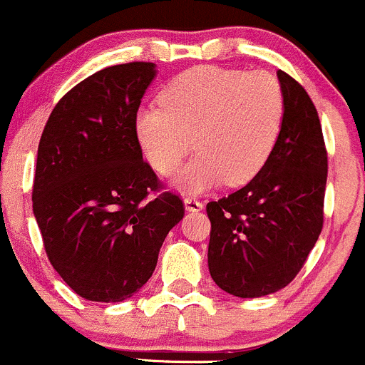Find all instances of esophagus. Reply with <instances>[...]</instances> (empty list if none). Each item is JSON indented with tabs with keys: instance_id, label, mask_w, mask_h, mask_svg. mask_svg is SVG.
<instances>
[{
	"instance_id": "esophagus-1",
	"label": "esophagus",
	"mask_w": 365,
	"mask_h": 365,
	"mask_svg": "<svg viewBox=\"0 0 365 365\" xmlns=\"http://www.w3.org/2000/svg\"><path fill=\"white\" fill-rule=\"evenodd\" d=\"M184 209L190 212H198L204 209V204H202L200 200H197V198L187 197V198H184Z\"/></svg>"
}]
</instances>
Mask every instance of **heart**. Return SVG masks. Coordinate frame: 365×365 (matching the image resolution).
I'll return each mask as SVG.
<instances>
[{
    "label": "heart",
    "instance_id": "heart-1",
    "mask_svg": "<svg viewBox=\"0 0 365 365\" xmlns=\"http://www.w3.org/2000/svg\"><path fill=\"white\" fill-rule=\"evenodd\" d=\"M284 118L279 81L266 72L193 67L160 93V108H140L135 136L150 167L163 178L198 156L175 179L182 193H202L225 181L241 186L268 163Z\"/></svg>",
    "mask_w": 365,
    "mask_h": 365
}]
</instances>
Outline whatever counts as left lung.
Returning a JSON list of instances; mask_svg holds the SVG:
<instances>
[{"mask_svg": "<svg viewBox=\"0 0 365 365\" xmlns=\"http://www.w3.org/2000/svg\"><path fill=\"white\" fill-rule=\"evenodd\" d=\"M284 118L268 163L247 186L209 202L207 264L225 293L261 298L286 287L323 227L327 149L304 86L279 71Z\"/></svg>", "mask_w": 365, "mask_h": 365, "instance_id": "left-lung-1", "label": "left lung"}]
</instances>
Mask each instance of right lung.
<instances>
[{
	"label": "right lung",
	"instance_id": "obj_1",
	"mask_svg": "<svg viewBox=\"0 0 365 365\" xmlns=\"http://www.w3.org/2000/svg\"><path fill=\"white\" fill-rule=\"evenodd\" d=\"M156 63L106 67L56 104L37 153L34 215L53 268L90 302L131 298L153 277L160 248L184 216L161 193L135 136V115Z\"/></svg>",
	"mask_w": 365,
	"mask_h": 365
}]
</instances>
